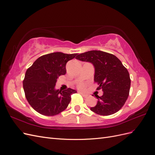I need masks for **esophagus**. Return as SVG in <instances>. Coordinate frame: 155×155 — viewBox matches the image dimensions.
<instances>
[{"label":"esophagus","instance_id":"esophagus-1","mask_svg":"<svg viewBox=\"0 0 155 155\" xmlns=\"http://www.w3.org/2000/svg\"><path fill=\"white\" fill-rule=\"evenodd\" d=\"M80 94L82 95V96H83V97H87V95L85 94H83V93H82V92H80Z\"/></svg>","mask_w":155,"mask_h":155}]
</instances>
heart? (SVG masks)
<instances>
[{
	"label": "heart",
	"instance_id": "b5f03b06",
	"mask_svg": "<svg viewBox=\"0 0 155 155\" xmlns=\"http://www.w3.org/2000/svg\"><path fill=\"white\" fill-rule=\"evenodd\" d=\"M78 87L79 88H84V84L83 83H79V85H78Z\"/></svg>",
	"mask_w": 155,
	"mask_h": 155
}]
</instances>
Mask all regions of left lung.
<instances>
[{
	"label": "left lung",
	"instance_id": "obj_1",
	"mask_svg": "<svg viewBox=\"0 0 155 155\" xmlns=\"http://www.w3.org/2000/svg\"><path fill=\"white\" fill-rule=\"evenodd\" d=\"M92 63L95 68L94 82L101 90V96H96L97 103L91 110L101 116L116 113L127 100L130 79L128 70L113 54L100 50H91L79 54L76 58Z\"/></svg>",
	"mask_w": 155,
	"mask_h": 155
}]
</instances>
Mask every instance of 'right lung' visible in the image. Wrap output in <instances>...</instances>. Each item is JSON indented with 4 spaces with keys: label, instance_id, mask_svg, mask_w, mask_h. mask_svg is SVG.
Returning <instances> with one entry per match:
<instances>
[{
    "label": "right lung",
    "instance_id": "obj_1",
    "mask_svg": "<svg viewBox=\"0 0 155 155\" xmlns=\"http://www.w3.org/2000/svg\"><path fill=\"white\" fill-rule=\"evenodd\" d=\"M78 54L54 52L41 56L27 69L23 88L27 101L37 112L55 116L67 109L71 95L77 92L72 88L55 90L57 79L67 72L66 64Z\"/></svg>",
    "mask_w": 155,
    "mask_h": 155
}]
</instances>
